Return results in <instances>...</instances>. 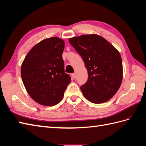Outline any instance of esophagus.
<instances>
[{"instance_id": "34e87169", "label": "esophagus", "mask_w": 146, "mask_h": 146, "mask_svg": "<svg viewBox=\"0 0 146 146\" xmlns=\"http://www.w3.org/2000/svg\"><path fill=\"white\" fill-rule=\"evenodd\" d=\"M72 79H76V73H73V74H72Z\"/></svg>"}]
</instances>
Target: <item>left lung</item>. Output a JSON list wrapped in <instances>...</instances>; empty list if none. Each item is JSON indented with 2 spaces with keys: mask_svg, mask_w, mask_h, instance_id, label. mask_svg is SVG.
Instances as JSON below:
<instances>
[{
  "mask_svg": "<svg viewBox=\"0 0 146 146\" xmlns=\"http://www.w3.org/2000/svg\"><path fill=\"white\" fill-rule=\"evenodd\" d=\"M81 56L88 71V80L80 90L94 104L111 99L118 90L123 79L121 57L118 51L97 35H84L69 39Z\"/></svg>",
  "mask_w": 146,
  "mask_h": 146,
  "instance_id": "left-lung-1",
  "label": "left lung"
}]
</instances>
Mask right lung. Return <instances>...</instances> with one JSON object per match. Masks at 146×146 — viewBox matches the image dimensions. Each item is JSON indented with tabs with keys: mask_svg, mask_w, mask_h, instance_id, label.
<instances>
[{
	"mask_svg": "<svg viewBox=\"0 0 146 146\" xmlns=\"http://www.w3.org/2000/svg\"><path fill=\"white\" fill-rule=\"evenodd\" d=\"M64 41L45 39L28 52L21 67L24 86L31 98L44 106L58 104L71 79L65 73L62 54Z\"/></svg>",
	"mask_w": 146,
	"mask_h": 146,
	"instance_id": "right-lung-1",
	"label": "right lung"
}]
</instances>
